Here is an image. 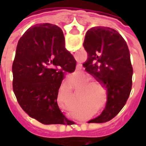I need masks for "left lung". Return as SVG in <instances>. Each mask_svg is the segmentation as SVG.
Masks as SVG:
<instances>
[{"mask_svg":"<svg viewBox=\"0 0 146 146\" xmlns=\"http://www.w3.org/2000/svg\"><path fill=\"white\" fill-rule=\"evenodd\" d=\"M84 48L88 58L86 72L107 91V102L99 116L91 121L104 123L116 116L126 104L132 87V68L127 43L116 30L106 27L87 31Z\"/></svg>","mask_w":146,"mask_h":146,"instance_id":"1","label":"left lung"}]
</instances>
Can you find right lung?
<instances>
[{
    "mask_svg": "<svg viewBox=\"0 0 146 146\" xmlns=\"http://www.w3.org/2000/svg\"><path fill=\"white\" fill-rule=\"evenodd\" d=\"M76 64L59 27L43 23L29 28L18 42L12 64L13 91L22 109L44 124H70L57 98L65 73L74 72Z\"/></svg>",
    "mask_w": 146,
    "mask_h": 146,
    "instance_id": "add662e5",
    "label": "right lung"
}]
</instances>
